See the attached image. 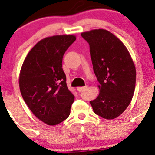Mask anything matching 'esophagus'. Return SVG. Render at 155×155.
Returning <instances> with one entry per match:
<instances>
[{
  "instance_id": "34e87169",
  "label": "esophagus",
  "mask_w": 155,
  "mask_h": 155,
  "mask_svg": "<svg viewBox=\"0 0 155 155\" xmlns=\"http://www.w3.org/2000/svg\"><path fill=\"white\" fill-rule=\"evenodd\" d=\"M87 86H84V87H77V91H79V92H81L83 91H84V90L87 89Z\"/></svg>"
}]
</instances>
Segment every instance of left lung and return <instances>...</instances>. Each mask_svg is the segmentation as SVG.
Here are the masks:
<instances>
[{
	"instance_id": "1",
	"label": "left lung",
	"mask_w": 155,
	"mask_h": 155,
	"mask_svg": "<svg viewBox=\"0 0 155 155\" xmlns=\"http://www.w3.org/2000/svg\"><path fill=\"white\" fill-rule=\"evenodd\" d=\"M89 43L93 71L99 82V95L91 101L93 112L114 119L125 111L135 92L136 70L127 47L105 29L82 32Z\"/></svg>"
}]
</instances>
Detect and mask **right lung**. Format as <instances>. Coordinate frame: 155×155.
<instances>
[{"mask_svg": "<svg viewBox=\"0 0 155 155\" xmlns=\"http://www.w3.org/2000/svg\"><path fill=\"white\" fill-rule=\"evenodd\" d=\"M74 35H55L39 41L28 52L20 69V91L37 118L48 125L60 124L69 116L74 96L66 84L62 68Z\"/></svg>", "mask_w": 155, "mask_h": 155, "instance_id": "1", "label": "right lung"}]
</instances>
